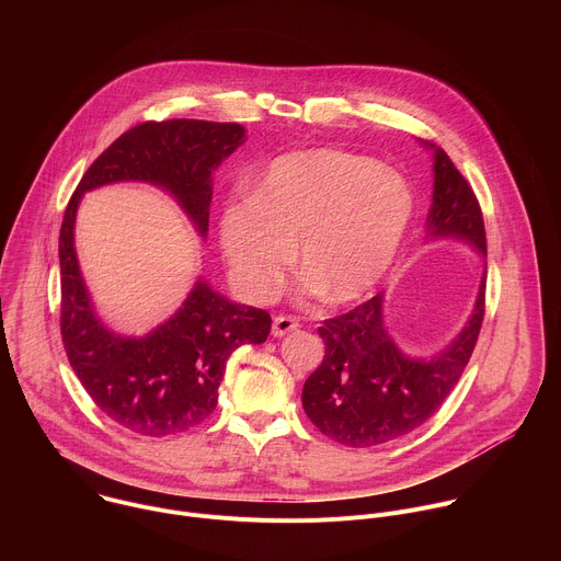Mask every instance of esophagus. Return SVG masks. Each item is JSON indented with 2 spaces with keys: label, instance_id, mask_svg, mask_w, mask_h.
I'll return each mask as SVG.
<instances>
[{
  "label": "esophagus",
  "instance_id": "obj_1",
  "mask_svg": "<svg viewBox=\"0 0 561 561\" xmlns=\"http://www.w3.org/2000/svg\"><path fill=\"white\" fill-rule=\"evenodd\" d=\"M299 329V322L295 317H288V314H277L275 319H273V337H284V335H288V333H293V331H297Z\"/></svg>",
  "mask_w": 561,
  "mask_h": 561
}]
</instances>
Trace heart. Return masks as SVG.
Listing matches in <instances>:
<instances>
[{"label": "heart", "instance_id": "b5f03b06", "mask_svg": "<svg viewBox=\"0 0 561 561\" xmlns=\"http://www.w3.org/2000/svg\"><path fill=\"white\" fill-rule=\"evenodd\" d=\"M413 210L409 182L370 157L293 152L275 159L253 197L224 206L219 244L232 282L253 301L277 295L295 249L306 290L344 306L386 277Z\"/></svg>", "mask_w": 561, "mask_h": 561}]
</instances>
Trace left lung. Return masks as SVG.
Returning <instances> with one entry per match:
<instances>
[{"label": "left lung", "instance_id": "left-lung-1", "mask_svg": "<svg viewBox=\"0 0 561 561\" xmlns=\"http://www.w3.org/2000/svg\"><path fill=\"white\" fill-rule=\"evenodd\" d=\"M435 150V186L428 228L433 237H459L486 255V228L479 202L450 157ZM383 295L324 319L317 333L327 355L306 379L301 404L327 437L368 448L426 424L459 381L484 322L486 277L479 284L472 314L457 340L431 359L399 351L383 329Z\"/></svg>", "mask_w": 561, "mask_h": 561}]
</instances>
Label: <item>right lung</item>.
<instances>
[{
  "instance_id": "right-lung-1",
  "label": "right lung",
  "mask_w": 561,
  "mask_h": 561,
  "mask_svg": "<svg viewBox=\"0 0 561 561\" xmlns=\"http://www.w3.org/2000/svg\"><path fill=\"white\" fill-rule=\"evenodd\" d=\"M234 122H144L119 135L84 173L59 230V327L68 362L98 409L122 428L167 437L202 424L217 407L226 359L242 344H262L271 314L232 304L197 282L184 306L146 337L111 333L93 312L79 273L72 228L82 195L113 182H150L171 191L202 237L208 230L210 175L239 144Z\"/></svg>"
}]
</instances>
